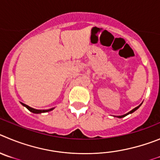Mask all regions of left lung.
I'll return each instance as SVG.
<instances>
[{"instance_id": "obj_1", "label": "left lung", "mask_w": 160, "mask_h": 160, "mask_svg": "<svg viewBox=\"0 0 160 160\" xmlns=\"http://www.w3.org/2000/svg\"><path fill=\"white\" fill-rule=\"evenodd\" d=\"M140 105H141V104H139V106H138V107H136V108H134V109H132V110L130 111V112H129L128 113H127V114H125V115H123V116H118L117 117H118V118H123V117H124V116H128V114H131V113H132V112H135V111L137 110V109L139 108V107H140Z\"/></svg>"}]
</instances>
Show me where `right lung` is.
Listing matches in <instances>:
<instances>
[{
	"instance_id": "right-lung-1",
	"label": "right lung",
	"mask_w": 160,
	"mask_h": 160,
	"mask_svg": "<svg viewBox=\"0 0 160 160\" xmlns=\"http://www.w3.org/2000/svg\"><path fill=\"white\" fill-rule=\"evenodd\" d=\"M21 104L23 105V106H24L25 108H27L28 109V110L30 111L31 112H33V113H36V114H39V113H42V112H50V111L53 110L54 109V108H50V109H47V110H37V109H35V108H32L29 107V106H28L27 104H24V103H21Z\"/></svg>"
}]
</instances>
